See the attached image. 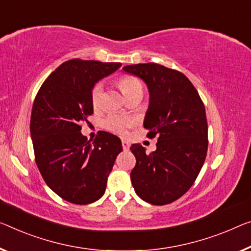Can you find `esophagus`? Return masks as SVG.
I'll return each instance as SVG.
<instances>
[{
  "label": "esophagus",
  "mask_w": 251,
  "mask_h": 251,
  "mask_svg": "<svg viewBox=\"0 0 251 251\" xmlns=\"http://www.w3.org/2000/svg\"><path fill=\"white\" fill-rule=\"evenodd\" d=\"M122 148H123V150H129V148H130L129 142L126 141V140H123L122 141Z\"/></svg>",
  "instance_id": "esophagus-1"
}]
</instances>
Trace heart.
<instances>
[{
    "label": "heart",
    "instance_id": "b5f03b06",
    "mask_svg": "<svg viewBox=\"0 0 251 251\" xmlns=\"http://www.w3.org/2000/svg\"><path fill=\"white\" fill-rule=\"evenodd\" d=\"M120 87L126 96L133 92L142 91V85L140 80L133 76H123L120 79ZM103 99V83H96L91 92V101L94 109H99L102 104ZM133 121L129 118L119 117V115H109L104 119L103 126L106 130L117 134H126V130L130 126H132Z\"/></svg>",
    "mask_w": 251,
    "mask_h": 251
}]
</instances>
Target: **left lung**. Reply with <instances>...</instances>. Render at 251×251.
Here are the masks:
<instances>
[{
	"instance_id": "8db88e82",
	"label": "left lung",
	"mask_w": 251,
	"mask_h": 251,
	"mask_svg": "<svg viewBox=\"0 0 251 251\" xmlns=\"http://www.w3.org/2000/svg\"><path fill=\"white\" fill-rule=\"evenodd\" d=\"M123 71L147 85L149 106L144 126L149 131L147 137H158L157 149L150 153L140 144L130 147L136 157L131 183L144 201L165 205L190 190L205 160V107L180 72L155 63L129 65Z\"/></svg>"
}]
</instances>
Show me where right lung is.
Returning a JSON list of instances; mask_svg holds the SVG:
<instances>
[{"label":"right lung","mask_w":251,"mask_h":251,"mask_svg":"<svg viewBox=\"0 0 251 251\" xmlns=\"http://www.w3.org/2000/svg\"><path fill=\"white\" fill-rule=\"evenodd\" d=\"M121 63L72 59L52 72L34 100L30 132L36 164L46 184L61 199L90 204L101 199L121 140L101 131L87 140L80 123L93 114L92 88Z\"/></svg>","instance_id":"add662e5"}]
</instances>
